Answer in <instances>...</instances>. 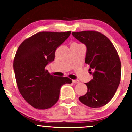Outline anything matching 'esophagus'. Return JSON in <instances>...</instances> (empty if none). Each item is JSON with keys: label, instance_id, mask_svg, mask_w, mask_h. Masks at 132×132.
Returning <instances> with one entry per match:
<instances>
[{"label": "esophagus", "instance_id": "34e87169", "mask_svg": "<svg viewBox=\"0 0 132 132\" xmlns=\"http://www.w3.org/2000/svg\"><path fill=\"white\" fill-rule=\"evenodd\" d=\"M73 82L74 84H78L80 83V81L78 80H73Z\"/></svg>", "mask_w": 132, "mask_h": 132}]
</instances>
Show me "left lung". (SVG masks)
I'll use <instances>...</instances> for the list:
<instances>
[{"label": "left lung", "mask_w": 132, "mask_h": 132, "mask_svg": "<svg viewBox=\"0 0 132 132\" xmlns=\"http://www.w3.org/2000/svg\"><path fill=\"white\" fill-rule=\"evenodd\" d=\"M72 35L86 45L85 62L93 76L86 84V94L78 99L87 107H103L111 100L120 83L121 64L118 52L109 38L98 31L73 32Z\"/></svg>", "instance_id": "left-lung-1"}]
</instances>
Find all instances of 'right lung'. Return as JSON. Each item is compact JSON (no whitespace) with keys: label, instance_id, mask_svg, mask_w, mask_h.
I'll use <instances>...</instances> for the list:
<instances>
[{"label":"right lung","instance_id":"1","mask_svg":"<svg viewBox=\"0 0 132 132\" xmlns=\"http://www.w3.org/2000/svg\"><path fill=\"white\" fill-rule=\"evenodd\" d=\"M70 34L71 31L39 32L25 39L17 50L13 68L18 89L25 100L36 109L54 106L61 86L72 83L68 77L54 76L45 70L54 60L56 49Z\"/></svg>","mask_w":132,"mask_h":132}]
</instances>
